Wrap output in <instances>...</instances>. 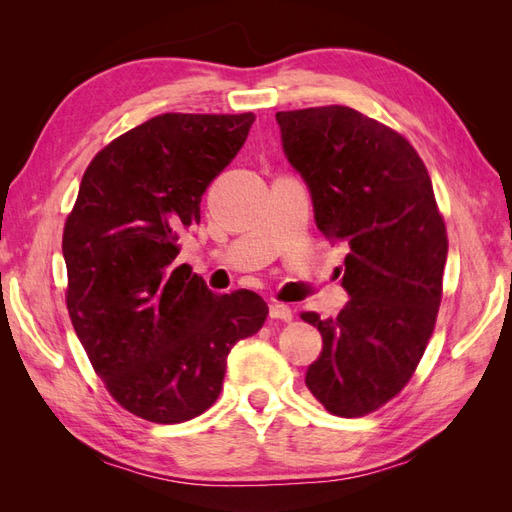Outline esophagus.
Listing matches in <instances>:
<instances>
[{
	"label": "esophagus",
	"instance_id": "obj_1",
	"mask_svg": "<svg viewBox=\"0 0 512 512\" xmlns=\"http://www.w3.org/2000/svg\"><path fill=\"white\" fill-rule=\"evenodd\" d=\"M269 316L273 320H284L290 322L292 320V309L286 303H271L269 305Z\"/></svg>",
	"mask_w": 512,
	"mask_h": 512
}]
</instances>
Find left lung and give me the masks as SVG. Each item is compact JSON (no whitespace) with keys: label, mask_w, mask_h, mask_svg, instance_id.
<instances>
[{"label":"left lung","mask_w":512,"mask_h":512,"mask_svg":"<svg viewBox=\"0 0 512 512\" xmlns=\"http://www.w3.org/2000/svg\"><path fill=\"white\" fill-rule=\"evenodd\" d=\"M275 119L318 230L346 250L342 312L301 314L322 335L305 384L331 414L363 416L404 389L425 352L442 299L444 220L423 160L391 128L348 106Z\"/></svg>","instance_id":"1"}]
</instances>
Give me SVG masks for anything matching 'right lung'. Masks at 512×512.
I'll return each instance as SVG.
<instances>
[{"mask_svg":"<svg viewBox=\"0 0 512 512\" xmlns=\"http://www.w3.org/2000/svg\"><path fill=\"white\" fill-rule=\"evenodd\" d=\"M254 119L166 113L141 123L91 160L68 215L72 327L108 393L145 421L173 425L211 408L230 348L267 320L256 292L215 294L175 267L200 198Z\"/></svg>","mask_w":512,"mask_h":512,"instance_id":"right-lung-1","label":"right lung"}]
</instances>
